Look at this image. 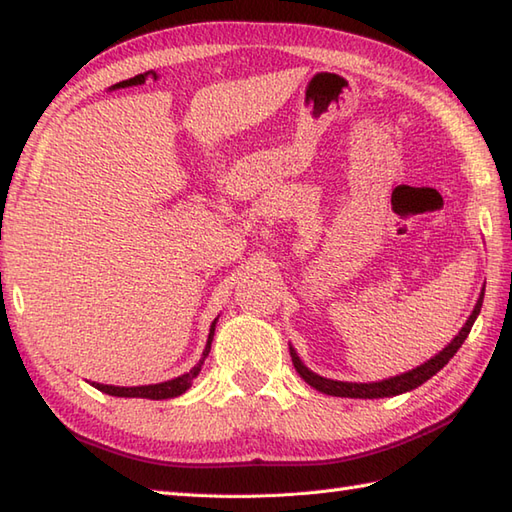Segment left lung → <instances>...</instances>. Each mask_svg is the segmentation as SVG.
Masks as SVG:
<instances>
[{"label":"left lung","instance_id":"1","mask_svg":"<svg viewBox=\"0 0 512 512\" xmlns=\"http://www.w3.org/2000/svg\"><path fill=\"white\" fill-rule=\"evenodd\" d=\"M482 301H484V288H482L480 299H477V303H475L471 317L466 319L464 328L458 334H455V339L447 347H444L440 354L429 358L427 363H422L420 367L411 369V372H405V374H400V376L387 378V380H378V383H343V380H330V378H323L319 374L310 372V369L301 363V358L297 356L295 347H290L292 365H295L299 376L306 380L310 387L319 389L321 394H328V396H341V398H387V396L405 394V391H411V389L420 387L422 383H427L431 376H436L440 369L451 361V358L455 356V352H458L460 347H462V343L466 341V336H469L473 323L477 319V314H480V310H482Z\"/></svg>","mask_w":512,"mask_h":512}]
</instances>
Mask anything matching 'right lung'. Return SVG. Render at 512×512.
<instances>
[{"label": "right lung", "instance_id": "add662e5", "mask_svg": "<svg viewBox=\"0 0 512 512\" xmlns=\"http://www.w3.org/2000/svg\"><path fill=\"white\" fill-rule=\"evenodd\" d=\"M215 323L217 319L211 323V332L209 339H206V347L202 352L200 363L195 365L193 369H189L187 374H182L173 380H167V383H158V385H140V387H114V385H101V383H92V387H96L103 394L110 396H118V398H151V400H165V398H176L180 394H184L191 387V383L195 380V376L200 374V369L204 365V358L209 356L211 352V343H213V334H215Z\"/></svg>", "mask_w": 512, "mask_h": 512}]
</instances>
